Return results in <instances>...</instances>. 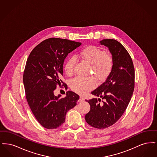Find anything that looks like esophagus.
<instances>
[{
  "label": "esophagus",
  "mask_w": 157,
  "mask_h": 157,
  "mask_svg": "<svg viewBox=\"0 0 157 157\" xmlns=\"http://www.w3.org/2000/svg\"><path fill=\"white\" fill-rule=\"evenodd\" d=\"M85 101V98L82 97V96H81L80 98H79V99L78 100V102H83V101Z\"/></svg>",
  "instance_id": "esophagus-1"
}]
</instances>
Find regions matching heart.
Segmentation results:
<instances>
[{"label":"heart","mask_w":157,"mask_h":157,"mask_svg":"<svg viewBox=\"0 0 157 157\" xmlns=\"http://www.w3.org/2000/svg\"><path fill=\"white\" fill-rule=\"evenodd\" d=\"M78 57L91 65V69L94 76L99 80H104L112 72L113 60L112 56L106 53L104 51L96 46H88L80 52ZM76 58L71 56L65 64L64 69L67 75L74 74ZM96 84L95 79L92 77L78 76L71 82V86L76 92L84 94L92 89Z\"/></svg>","instance_id":"1"}]
</instances>
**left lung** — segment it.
Returning a JSON list of instances; mask_svg holds the SVG:
<instances>
[{"instance_id": "8db88e82", "label": "left lung", "mask_w": 157, "mask_h": 157, "mask_svg": "<svg viewBox=\"0 0 157 157\" xmlns=\"http://www.w3.org/2000/svg\"><path fill=\"white\" fill-rule=\"evenodd\" d=\"M99 42L108 48L113 67L105 81L91 92L100 98L86 100L90 109L85 118L90 126L103 129L114 124L127 109L134 90L135 71L129 54L121 43L111 39ZM101 98L103 103L98 102Z\"/></svg>"}]
</instances>
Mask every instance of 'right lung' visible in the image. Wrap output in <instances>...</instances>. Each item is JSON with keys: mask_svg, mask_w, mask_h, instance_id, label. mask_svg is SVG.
<instances>
[{"mask_svg": "<svg viewBox=\"0 0 157 157\" xmlns=\"http://www.w3.org/2000/svg\"><path fill=\"white\" fill-rule=\"evenodd\" d=\"M81 44L65 39H47L32 50L27 59L23 76L26 97L33 114L45 128L62 125L67 111L79 99L72 91L68 90L62 98L53 91L63 83V65L68 53Z\"/></svg>", "mask_w": 157, "mask_h": 157, "instance_id": "1", "label": "right lung"}]
</instances>
